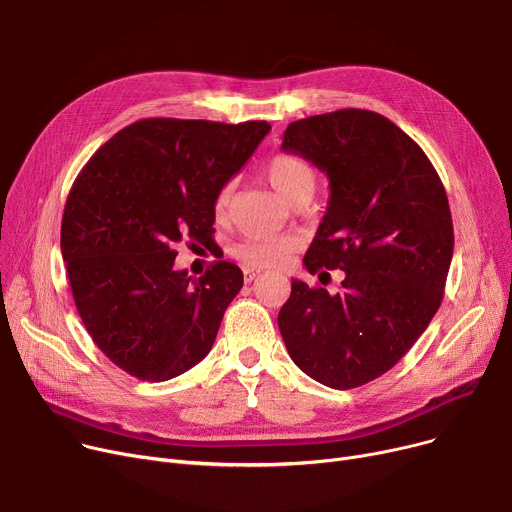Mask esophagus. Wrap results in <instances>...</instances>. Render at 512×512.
I'll return each instance as SVG.
<instances>
[{"instance_id": "1", "label": "esophagus", "mask_w": 512, "mask_h": 512, "mask_svg": "<svg viewBox=\"0 0 512 512\" xmlns=\"http://www.w3.org/2000/svg\"><path fill=\"white\" fill-rule=\"evenodd\" d=\"M242 276H245V282H247V284H251L253 280H257L259 272L253 270V267H245V270H242Z\"/></svg>"}]
</instances>
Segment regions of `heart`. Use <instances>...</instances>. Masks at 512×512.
I'll use <instances>...</instances> for the list:
<instances>
[{"instance_id":"obj_1","label":"heart","mask_w":512,"mask_h":512,"mask_svg":"<svg viewBox=\"0 0 512 512\" xmlns=\"http://www.w3.org/2000/svg\"><path fill=\"white\" fill-rule=\"evenodd\" d=\"M265 178L270 182L276 193L290 205H299L309 201L317 186V172L313 164L301 155L294 153H278L265 166ZM232 186H222L213 201V211L218 218H224L230 207ZM294 240L288 236L274 238H247L234 247V255L251 267H280L284 265L292 251Z\"/></svg>"}]
</instances>
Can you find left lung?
<instances>
[{
	"instance_id": "left-lung-1",
	"label": "left lung",
	"mask_w": 512,
	"mask_h": 512,
	"mask_svg": "<svg viewBox=\"0 0 512 512\" xmlns=\"http://www.w3.org/2000/svg\"><path fill=\"white\" fill-rule=\"evenodd\" d=\"M282 149L330 180L303 263L344 280L338 294L292 280L278 328L309 378L357 388L405 357L442 303L454 249L444 184L407 132L367 110L290 122Z\"/></svg>"
}]
</instances>
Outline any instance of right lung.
I'll return each mask as SVG.
<instances>
[{"mask_svg": "<svg viewBox=\"0 0 512 512\" xmlns=\"http://www.w3.org/2000/svg\"><path fill=\"white\" fill-rule=\"evenodd\" d=\"M270 128L145 118L76 176L60 242L72 297L99 351L132 378L172 380L211 351L242 272L218 261L193 280L174 267L176 247L211 245L215 195Z\"/></svg>", "mask_w": 512, "mask_h": 512, "instance_id": "right-lung-1", "label": "right lung"}]
</instances>
